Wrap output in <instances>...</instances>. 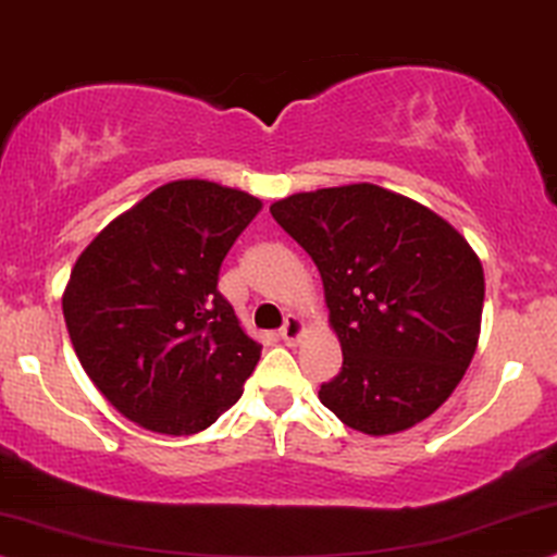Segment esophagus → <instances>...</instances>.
Here are the masks:
<instances>
[{
  "instance_id": "1",
  "label": "esophagus",
  "mask_w": 557,
  "mask_h": 557,
  "mask_svg": "<svg viewBox=\"0 0 557 557\" xmlns=\"http://www.w3.org/2000/svg\"><path fill=\"white\" fill-rule=\"evenodd\" d=\"M301 333H305V322H301L297 314H289V318H286V322L281 325V331H278L281 341H284L286 346H294V343L301 338Z\"/></svg>"
}]
</instances>
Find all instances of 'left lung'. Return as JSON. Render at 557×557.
I'll use <instances>...</instances> for the list:
<instances>
[{
    "label": "left lung",
    "mask_w": 557,
    "mask_h": 557,
    "mask_svg": "<svg viewBox=\"0 0 557 557\" xmlns=\"http://www.w3.org/2000/svg\"><path fill=\"white\" fill-rule=\"evenodd\" d=\"M271 214L318 265L343 348L320 403L369 436L429 418L478 348L485 278L468 239L372 183L294 194Z\"/></svg>",
    "instance_id": "8db88e82"
}]
</instances>
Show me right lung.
<instances>
[{
    "label": "right lung",
    "instance_id": "obj_1",
    "mask_svg": "<svg viewBox=\"0 0 557 557\" xmlns=\"http://www.w3.org/2000/svg\"><path fill=\"white\" fill-rule=\"evenodd\" d=\"M258 211L245 190L175 181L113 219L79 256L61 301L69 338L128 421L188 436L239 400L260 343L216 284Z\"/></svg>",
    "mask_w": 557,
    "mask_h": 557
}]
</instances>
